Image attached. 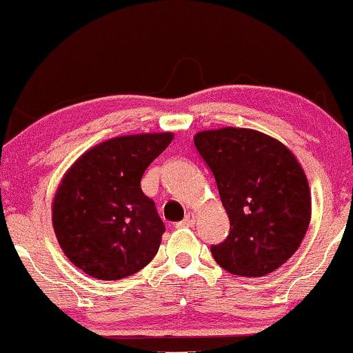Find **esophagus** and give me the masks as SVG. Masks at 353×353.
<instances>
[{
  "label": "esophagus",
  "mask_w": 353,
  "mask_h": 353,
  "mask_svg": "<svg viewBox=\"0 0 353 353\" xmlns=\"http://www.w3.org/2000/svg\"><path fill=\"white\" fill-rule=\"evenodd\" d=\"M194 222H196V214L194 212H188L185 219H183V221L178 223V227H191Z\"/></svg>",
  "instance_id": "esophagus-1"
}]
</instances>
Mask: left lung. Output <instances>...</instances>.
Listing matches in <instances>:
<instances>
[{
    "instance_id": "1",
    "label": "left lung",
    "mask_w": 353,
    "mask_h": 353,
    "mask_svg": "<svg viewBox=\"0 0 353 353\" xmlns=\"http://www.w3.org/2000/svg\"><path fill=\"white\" fill-rule=\"evenodd\" d=\"M216 176L230 233L210 248L227 272L263 277L299 250L311 219L308 178L295 154L276 137L225 126L194 134Z\"/></svg>"
}]
</instances>
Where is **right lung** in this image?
Instances as JSON below:
<instances>
[{"mask_svg": "<svg viewBox=\"0 0 353 353\" xmlns=\"http://www.w3.org/2000/svg\"><path fill=\"white\" fill-rule=\"evenodd\" d=\"M173 132L118 136L85 150L68 168L52 203L54 235L66 258L100 281L148 266L165 232L141 178Z\"/></svg>", "mask_w": 353, "mask_h": 353, "instance_id": "1", "label": "right lung"}]
</instances>
